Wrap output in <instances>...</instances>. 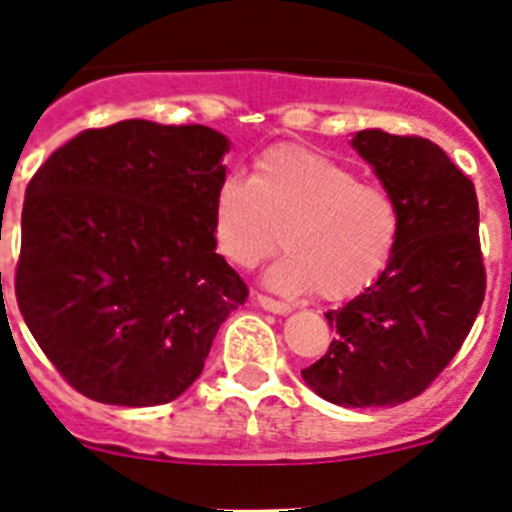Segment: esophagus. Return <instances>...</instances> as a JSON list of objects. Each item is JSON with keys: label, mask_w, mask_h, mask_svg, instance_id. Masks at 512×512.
<instances>
[{"label": "esophagus", "mask_w": 512, "mask_h": 512, "mask_svg": "<svg viewBox=\"0 0 512 512\" xmlns=\"http://www.w3.org/2000/svg\"><path fill=\"white\" fill-rule=\"evenodd\" d=\"M253 300H256V305L259 307H264L266 312H274V315H289V312H292V307H289L287 302L271 300V297H266V295H256Z\"/></svg>", "instance_id": "esophagus-1"}]
</instances>
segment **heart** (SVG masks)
I'll use <instances>...</instances> for the list:
<instances>
[{
  "mask_svg": "<svg viewBox=\"0 0 512 512\" xmlns=\"http://www.w3.org/2000/svg\"><path fill=\"white\" fill-rule=\"evenodd\" d=\"M287 256L266 271L279 292H315L330 302L372 287L390 264L400 215L390 194L359 182L328 153L300 146L269 148L248 179L228 174L212 194L217 253L251 269L279 243Z\"/></svg>",
  "mask_w": 512,
  "mask_h": 512,
  "instance_id": "1",
  "label": "heart"
}]
</instances>
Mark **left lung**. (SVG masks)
<instances>
[{
  "instance_id": "8db88e82",
  "label": "left lung",
  "mask_w": 512,
  "mask_h": 512,
  "mask_svg": "<svg viewBox=\"0 0 512 512\" xmlns=\"http://www.w3.org/2000/svg\"><path fill=\"white\" fill-rule=\"evenodd\" d=\"M351 146L395 200L400 235L382 277L325 312L338 336L302 379L333 405L392 408L454 359L485 300L477 192L431 140L369 128Z\"/></svg>"
}]
</instances>
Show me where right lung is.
<instances>
[{"label": "right lung", "instance_id": "right-lung-1", "mask_svg": "<svg viewBox=\"0 0 512 512\" xmlns=\"http://www.w3.org/2000/svg\"><path fill=\"white\" fill-rule=\"evenodd\" d=\"M228 151L205 125L122 120L76 135L27 184L17 305L43 354L89 400H176L246 302L212 238Z\"/></svg>", "mask_w": 512, "mask_h": 512}]
</instances>
